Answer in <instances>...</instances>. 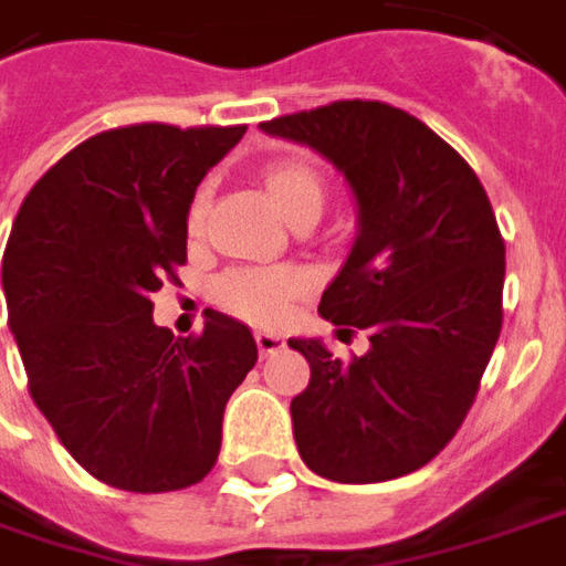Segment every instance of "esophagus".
<instances>
[{
  "label": "esophagus",
  "instance_id": "esophagus-1",
  "mask_svg": "<svg viewBox=\"0 0 566 566\" xmlns=\"http://www.w3.org/2000/svg\"><path fill=\"white\" fill-rule=\"evenodd\" d=\"M256 349H260L263 358H270V355L284 349V337L282 334H272V331H256Z\"/></svg>",
  "mask_w": 566,
  "mask_h": 566
}]
</instances>
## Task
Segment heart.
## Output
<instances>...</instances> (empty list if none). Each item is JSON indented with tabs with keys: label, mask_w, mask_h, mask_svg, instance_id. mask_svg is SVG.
Masks as SVG:
<instances>
[{
	"label": "heart",
	"mask_w": 566,
	"mask_h": 566,
	"mask_svg": "<svg viewBox=\"0 0 566 566\" xmlns=\"http://www.w3.org/2000/svg\"><path fill=\"white\" fill-rule=\"evenodd\" d=\"M263 180H266V189L279 205V211L287 220L303 208H322V174L315 171L310 161H272L263 171ZM205 205H208V192L199 189L192 205H189V232H199L205 227ZM306 291H310V275L303 270H294V266H275V270L244 266V270L227 272L217 282L220 306H227L232 315L254 324L284 322L294 310L296 300L306 296Z\"/></svg>",
	"instance_id": "b5f03b06"
}]
</instances>
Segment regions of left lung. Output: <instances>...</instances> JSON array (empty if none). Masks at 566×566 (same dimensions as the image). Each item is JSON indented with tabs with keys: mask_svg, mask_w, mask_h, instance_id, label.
<instances>
[{
	"mask_svg": "<svg viewBox=\"0 0 566 566\" xmlns=\"http://www.w3.org/2000/svg\"><path fill=\"white\" fill-rule=\"evenodd\" d=\"M318 149L349 180L358 239L318 312L367 331L337 358L318 339L291 401L315 475L374 484L434 460L475 405L503 327L505 242L478 174L420 118L379 101H334L260 125Z\"/></svg>",
	"mask_w": 566,
	"mask_h": 566,
	"instance_id": "left-lung-1",
	"label": "left lung"
}]
</instances>
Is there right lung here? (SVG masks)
Listing matches in <instances>:
<instances>
[{"label": "right lung", "instance_id": "add662e5", "mask_svg": "<svg viewBox=\"0 0 566 566\" xmlns=\"http://www.w3.org/2000/svg\"><path fill=\"white\" fill-rule=\"evenodd\" d=\"M244 125L140 122L82 140L27 192L2 256L27 389L109 488L168 493L214 469L229 395L256 365L242 322L174 337L153 294L187 263V214Z\"/></svg>", "mask_w": 566, "mask_h": 566}]
</instances>
